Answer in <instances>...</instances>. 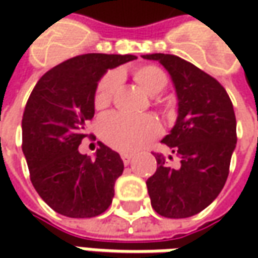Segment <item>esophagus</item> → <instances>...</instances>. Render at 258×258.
<instances>
[{
    "label": "esophagus",
    "instance_id": "esophagus-1",
    "mask_svg": "<svg viewBox=\"0 0 258 258\" xmlns=\"http://www.w3.org/2000/svg\"><path fill=\"white\" fill-rule=\"evenodd\" d=\"M120 158H122L123 164L127 165V164H129V162H131V161H132V158H134V156H132V155H131V154H122V155H120Z\"/></svg>",
    "mask_w": 258,
    "mask_h": 258
}]
</instances>
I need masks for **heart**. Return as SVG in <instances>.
Returning <instances> with one entry per match:
<instances>
[{
  "label": "heart",
  "instance_id": "obj_1",
  "mask_svg": "<svg viewBox=\"0 0 258 258\" xmlns=\"http://www.w3.org/2000/svg\"><path fill=\"white\" fill-rule=\"evenodd\" d=\"M122 73L112 72L104 75L94 89L93 106L96 110H103L113 102L119 90ZM132 79L148 96H156L168 85V76L161 67L155 64H142L132 70ZM161 112H169V104L162 99L155 100ZM97 132L104 144L120 152H134L161 134V126L152 116L132 117L123 113H109L103 116Z\"/></svg>",
  "mask_w": 258,
  "mask_h": 258
}]
</instances>
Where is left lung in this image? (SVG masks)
Here are the masks:
<instances>
[{
    "label": "left lung",
    "mask_w": 258,
    "mask_h": 258,
    "mask_svg": "<svg viewBox=\"0 0 258 258\" xmlns=\"http://www.w3.org/2000/svg\"><path fill=\"white\" fill-rule=\"evenodd\" d=\"M169 72L178 96V119L166 135L172 156L154 154L158 162L146 186L156 213L186 218L201 213L221 192L237 144L233 103L221 83L192 63L173 54H146Z\"/></svg>",
    "instance_id": "left-lung-1"
}]
</instances>
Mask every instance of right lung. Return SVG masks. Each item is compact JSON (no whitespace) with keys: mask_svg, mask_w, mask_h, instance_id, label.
Returning a JSON list of instances; mask_svg holds the SVG:
<instances>
[{"mask_svg":"<svg viewBox=\"0 0 258 258\" xmlns=\"http://www.w3.org/2000/svg\"><path fill=\"white\" fill-rule=\"evenodd\" d=\"M136 57L89 53L66 60L37 82L23 114V152L30 179L55 213L92 218L112 204L114 182L123 172L117 152L99 144L96 158L79 152L94 114L93 94L100 77Z\"/></svg>","mask_w":258,"mask_h":258,"instance_id":"add662e5","label":"right lung"}]
</instances>
